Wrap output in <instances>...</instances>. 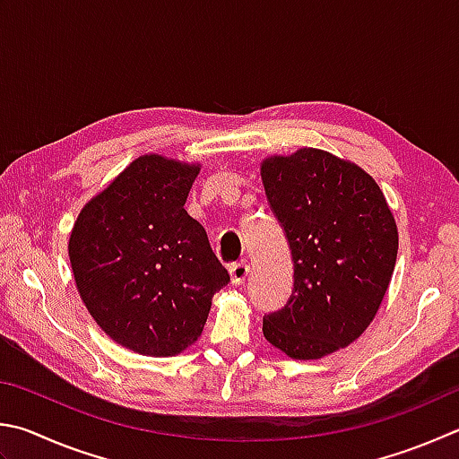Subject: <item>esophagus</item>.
<instances>
[{
	"label": "esophagus",
	"instance_id": "obj_1",
	"mask_svg": "<svg viewBox=\"0 0 459 459\" xmlns=\"http://www.w3.org/2000/svg\"><path fill=\"white\" fill-rule=\"evenodd\" d=\"M248 271H251V266H248L245 261H238V263H232L229 266V273H230V281L232 285H243Z\"/></svg>",
	"mask_w": 459,
	"mask_h": 459
}]
</instances>
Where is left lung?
Segmentation results:
<instances>
[{"label":"left lung","instance_id":"left-lung-1","mask_svg":"<svg viewBox=\"0 0 459 459\" xmlns=\"http://www.w3.org/2000/svg\"><path fill=\"white\" fill-rule=\"evenodd\" d=\"M266 201L293 256V293L263 316L264 339L293 359H321L369 327L397 258V224L368 172L301 148L261 164Z\"/></svg>","mask_w":459,"mask_h":459}]
</instances>
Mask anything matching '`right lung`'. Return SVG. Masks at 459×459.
<instances>
[{"label": "right lung", "mask_w": 459, "mask_h": 459, "mask_svg": "<svg viewBox=\"0 0 459 459\" xmlns=\"http://www.w3.org/2000/svg\"><path fill=\"white\" fill-rule=\"evenodd\" d=\"M201 166L136 158L82 208L70 263L82 301L130 351L170 357L201 337L229 273L203 224L185 211Z\"/></svg>", "instance_id": "add662e5"}]
</instances>
